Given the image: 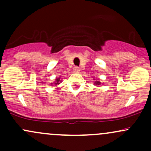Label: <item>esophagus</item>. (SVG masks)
I'll list each match as a JSON object with an SVG mask.
<instances>
[{
  "mask_svg": "<svg viewBox=\"0 0 151 151\" xmlns=\"http://www.w3.org/2000/svg\"><path fill=\"white\" fill-rule=\"evenodd\" d=\"M79 70H80V69H79V67H77V66L74 67V72H79Z\"/></svg>",
  "mask_w": 151,
  "mask_h": 151,
  "instance_id": "obj_1",
  "label": "esophagus"
}]
</instances>
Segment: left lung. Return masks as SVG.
Instances as JSON below:
<instances>
[{"mask_svg": "<svg viewBox=\"0 0 151 151\" xmlns=\"http://www.w3.org/2000/svg\"><path fill=\"white\" fill-rule=\"evenodd\" d=\"M94 84H96V85H99V84H101V82H100V81H95Z\"/></svg>", "mask_w": 151, "mask_h": 151, "instance_id": "8db88e82", "label": "left lung"}]
</instances>
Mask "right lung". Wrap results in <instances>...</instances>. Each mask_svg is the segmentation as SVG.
Returning a JSON list of instances; mask_svg holds the SVG:
<instances>
[{
  "label": "right lung",
  "mask_w": 151,
  "mask_h": 151,
  "mask_svg": "<svg viewBox=\"0 0 151 151\" xmlns=\"http://www.w3.org/2000/svg\"><path fill=\"white\" fill-rule=\"evenodd\" d=\"M55 80H56V81H55V85H57V84H60V81H60V78H59V79H55Z\"/></svg>",
  "instance_id": "add662e5"
}]
</instances>
